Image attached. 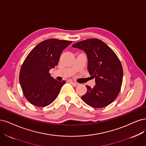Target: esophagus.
<instances>
[{"label":"esophagus","mask_w":146,"mask_h":146,"mask_svg":"<svg viewBox=\"0 0 146 146\" xmlns=\"http://www.w3.org/2000/svg\"><path fill=\"white\" fill-rule=\"evenodd\" d=\"M71 84L73 85V86L74 87H76L79 85V84L77 83V82H73V81H71Z\"/></svg>","instance_id":"1"}]
</instances>
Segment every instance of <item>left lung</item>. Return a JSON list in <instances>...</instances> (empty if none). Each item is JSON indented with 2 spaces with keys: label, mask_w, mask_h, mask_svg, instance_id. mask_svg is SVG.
Here are the masks:
<instances>
[{
  "label": "left lung",
  "mask_w": 146,
  "mask_h": 146,
  "mask_svg": "<svg viewBox=\"0 0 146 146\" xmlns=\"http://www.w3.org/2000/svg\"><path fill=\"white\" fill-rule=\"evenodd\" d=\"M73 48L83 50L88 59L87 69L95 78L96 85L86 86L87 92L81 98L94 108H102L115 101L123 82V70L116 54L104 42L90 39L77 42Z\"/></svg>",
  "instance_id": "left-lung-1"
}]
</instances>
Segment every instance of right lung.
<instances>
[{
	"label": "right lung",
	"mask_w": 146,
	"mask_h": 146,
	"mask_svg": "<svg viewBox=\"0 0 146 146\" xmlns=\"http://www.w3.org/2000/svg\"><path fill=\"white\" fill-rule=\"evenodd\" d=\"M72 42L46 39L37 44L27 56L21 68L19 82L23 95L31 104L47 106L58 96L66 82L57 81L49 71L58 65L61 53Z\"/></svg>",
	"instance_id": "add662e5"
}]
</instances>
